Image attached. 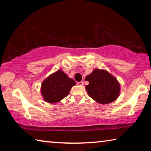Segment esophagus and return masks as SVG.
<instances>
[{
    "label": "esophagus",
    "mask_w": 151,
    "mask_h": 151,
    "mask_svg": "<svg viewBox=\"0 0 151 151\" xmlns=\"http://www.w3.org/2000/svg\"><path fill=\"white\" fill-rule=\"evenodd\" d=\"M77 85H78V86H83V85H84V83H83V81L78 82V83H77Z\"/></svg>",
    "instance_id": "1"
}]
</instances>
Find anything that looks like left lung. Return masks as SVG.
<instances>
[{
  "label": "left lung",
  "mask_w": 151,
  "mask_h": 151,
  "mask_svg": "<svg viewBox=\"0 0 151 151\" xmlns=\"http://www.w3.org/2000/svg\"><path fill=\"white\" fill-rule=\"evenodd\" d=\"M89 84L86 86L88 96L100 104L116 101L121 93V85L114 76L103 69L95 68L85 77Z\"/></svg>",
  "instance_id": "left-lung-1"
}]
</instances>
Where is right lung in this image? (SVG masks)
I'll return each mask as SVG.
<instances>
[{
	"label": "right lung",
	"instance_id": "obj_1",
	"mask_svg": "<svg viewBox=\"0 0 151 151\" xmlns=\"http://www.w3.org/2000/svg\"><path fill=\"white\" fill-rule=\"evenodd\" d=\"M76 82L63 70L58 69L42 81L40 93L43 100L48 103H57L68 95Z\"/></svg>",
	"mask_w": 151,
	"mask_h": 151
}]
</instances>
